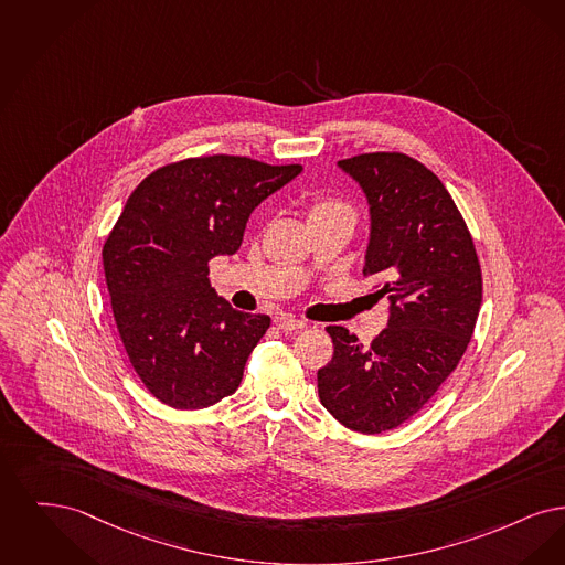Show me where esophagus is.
<instances>
[{"instance_id":"obj_1","label":"esophagus","mask_w":565,"mask_h":565,"mask_svg":"<svg viewBox=\"0 0 565 565\" xmlns=\"http://www.w3.org/2000/svg\"><path fill=\"white\" fill-rule=\"evenodd\" d=\"M274 322H276V327L282 329V331H299V329L306 327L303 320L294 319V317H278Z\"/></svg>"}]
</instances>
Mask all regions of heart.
Segmentation results:
<instances>
[{
    "mask_svg": "<svg viewBox=\"0 0 565 565\" xmlns=\"http://www.w3.org/2000/svg\"><path fill=\"white\" fill-rule=\"evenodd\" d=\"M338 213H344V215H352L350 206L335 200V198H319L312 202L310 206V220L312 217H324V215H338Z\"/></svg>",
    "mask_w": 565,
    "mask_h": 565,
    "instance_id": "b5f03b06",
    "label": "heart"
}]
</instances>
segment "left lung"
I'll use <instances>...</instances> for the list:
<instances>
[{"label": "left lung", "mask_w": 565, "mask_h": 565, "mask_svg": "<svg viewBox=\"0 0 565 565\" xmlns=\"http://www.w3.org/2000/svg\"><path fill=\"white\" fill-rule=\"evenodd\" d=\"M338 167L367 198L363 274L382 282L375 295L391 315L371 345L327 327L333 359L319 369V396L345 428L377 435L417 414L458 367L481 308V266L458 206L424 164L375 151Z\"/></svg>", "instance_id": "1"}]
</instances>
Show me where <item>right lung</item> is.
I'll return each instance as SVG.
<instances>
[{"mask_svg": "<svg viewBox=\"0 0 565 565\" xmlns=\"http://www.w3.org/2000/svg\"><path fill=\"white\" fill-rule=\"evenodd\" d=\"M299 164L206 156L146 177L103 246L111 310L130 365L174 409L236 393L270 317L234 310L209 282V262L243 245L248 215L294 181Z\"/></svg>", "mask_w": 565, "mask_h": 565, "instance_id": "1", "label": "right lung"}]
</instances>
